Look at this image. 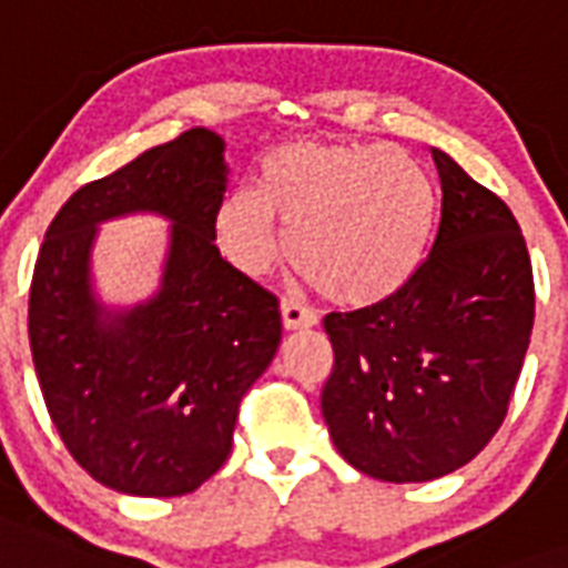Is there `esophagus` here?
<instances>
[{"label": "esophagus", "instance_id": "obj_1", "mask_svg": "<svg viewBox=\"0 0 568 568\" xmlns=\"http://www.w3.org/2000/svg\"><path fill=\"white\" fill-rule=\"evenodd\" d=\"M280 312H283V324L288 329H303V327H312V324H318L315 310H310L306 303L294 301V297H283Z\"/></svg>", "mask_w": 568, "mask_h": 568}]
</instances>
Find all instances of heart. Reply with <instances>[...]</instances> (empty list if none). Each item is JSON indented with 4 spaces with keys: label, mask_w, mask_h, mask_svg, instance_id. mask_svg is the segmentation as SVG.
Returning a JSON list of instances; mask_svg holds the SVG:
<instances>
[{
    "label": "heart",
    "mask_w": 568,
    "mask_h": 568,
    "mask_svg": "<svg viewBox=\"0 0 568 568\" xmlns=\"http://www.w3.org/2000/svg\"><path fill=\"white\" fill-rule=\"evenodd\" d=\"M329 301L347 306L395 294L422 265L436 217V189L418 159L395 146L292 144L258 168V189L217 209V239L247 274L283 250Z\"/></svg>",
    "instance_id": "obj_1"
}]
</instances>
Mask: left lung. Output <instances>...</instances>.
Returning a JSON list of instances; mask_svg holds the SVG:
<instances>
[{"label": "left lung", "mask_w": 568, "mask_h": 568, "mask_svg": "<svg viewBox=\"0 0 568 568\" xmlns=\"http://www.w3.org/2000/svg\"><path fill=\"white\" fill-rule=\"evenodd\" d=\"M433 162L442 214L427 258L395 294L324 318L333 445L388 484L436 480L489 445L534 329V271L510 205L448 153Z\"/></svg>", "instance_id": "left-lung-1"}]
</instances>
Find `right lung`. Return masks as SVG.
Returning <instances> with one entry per match:
<instances>
[{"label": "right lung", "instance_id": "add662e5", "mask_svg": "<svg viewBox=\"0 0 568 568\" xmlns=\"http://www.w3.org/2000/svg\"><path fill=\"white\" fill-rule=\"evenodd\" d=\"M226 191L223 138L194 126L75 191L40 244L29 345L58 436L126 495L194 493L226 463L241 397L283 336L280 301L214 244ZM126 211L174 221L163 292L109 316L90 292L95 223Z\"/></svg>", "mask_w": 568, "mask_h": 568}]
</instances>
